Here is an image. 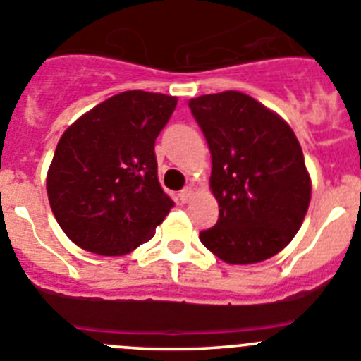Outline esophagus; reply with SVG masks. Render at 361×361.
I'll return each mask as SVG.
<instances>
[{
	"instance_id": "obj_1",
	"label": "esophagus",
	"mask_w": 361,
	"mask_h": 361,
	"mask_svg": "<svg viewBox=\"0 0 361 361\" xmlns=\"http://www.w3.org/2000/svg\"><path fill=\"white\" fill-rule=\"evenodd\" d=\"M192 196H194V188L188 185V187H185L180 192V201L181 203H188V201L192 200Z\"/></svg>"
}]
</instances>
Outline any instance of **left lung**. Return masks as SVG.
Returning a JSON list of instances; mask_svg holds the SVG:
<instances>
[{
	"instance_id": "left-lung-1",
	"label": "left lung",
	"mask_w": 361,
	"mask_h": 361,
	"mask_svg": "<svg viewBox=\"0 0 361 361\" xmlns=\"http://www.w3.org/2000/svg\"><path fill=\"white\" fill-rule=\"evenodd\" d=\"M210 154L219 219L200 241L228 264L274 257L306 217L311 180L300 144L277 113L241 92L188 100Z\"/></svg>"
}]
</instances>
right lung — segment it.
<instances>
[{"label": "right lung", "instance_id": "add662e5", "mask_svg": "<svg viewBox=\"0 0 361 361\" xmlns=\"http://www.w3.org/2000/svg\"><path fill=\"white\" fill-rule=\"evenodd\" d=\"M176 104L161 93H118L63 133L47 190L55 219L77 246L124 255L154 235L174 207L158 181L154 142Z\"/></svg>", "mask_w": 361, "mask_h": 361}]
</instances>
